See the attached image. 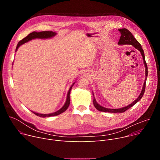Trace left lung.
Segmentation results:
<instances>
[{
    "instance_id": "8db88e82",
    "label": "left lung",
    "mask_w": 160,
    "mask_h": 160,
    "mask_svg": "<svg viewBox=\"0 0 160 160\" xmlns=\"http://www.w3.org/2000/svg\"><path fill=\"white\" fill-rule=\"evenodd\" d=\"M118 31L120 32L121 33V37L120 38V40L118 43V45H132V46H133L135 49H138V51H140L142 56V59H143V61H144V66H145V68H146V78H145V80H144V85H143V87H142V91L141 92L140 94V95L139 96V97L137 98L133 102H132L130 104L125 106V107H123V108H118V109H110V108H104L101 105H99L95 98H94V93L92 92V94H93V97H94V99H93V104L95 106V108L100 111H102V112H125V111H127L128 109L130 108L131 107H132L134 104H135L137 102H138V101H139L141 98H142L143 95H144V91H145V88H146V80H147V77H148V66H147V63L146 62V60H145V56H144V51L142 48V46L139 43V42L133 36V35L132 34V33L128 30L126 28H122V29H118Z\"/></svg>"
}]
</instances>
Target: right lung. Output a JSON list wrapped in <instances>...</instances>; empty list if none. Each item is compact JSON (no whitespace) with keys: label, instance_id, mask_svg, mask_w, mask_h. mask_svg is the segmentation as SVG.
<instances>
[{"label":"right lung","instance_id":"obj_1","mask_svg":"<svg viewBox=\"0 0 160 160\" xmlns=\"http://www.w3.org/2000/svg\"><path fill=\"white\" fill-rule=\"evenodd\" d=\"M57 33L54 32H52V31H44V32H33L32 33H30L28 36H27L25 38H24L23 39H22L21 40H20L18 45H17V47L16 49V51L18 49V48L21 46V45L24 44L33 39H35V38H40V39H47V38H51L53 37H54ZM76 82V81H75ZM75 82L72 85V86L70 87L69 90H68V92L67 94V98H66V101L64 104V106L58 111L52 112V113H49V114H41V113H38L34 111H32V112H33L35 115H36L38 117H54V116H57L60 115L62 112H64L69 107L70 103V91L72 88V87L74 85Z\"/></svg>","mask_w":160,"mask_h":160}]
</instances>
